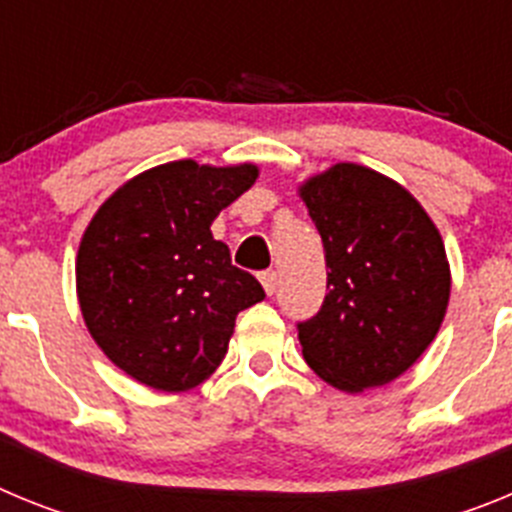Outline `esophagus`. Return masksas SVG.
I'll use <instances>...</instances> for the list:
<instances>
[{"mask_svg":"<svg viewBox=\"0 0 512 512\" xmlns=\"http://www.w3.org/2000/svg\"><path fill=\"white\" fill-rule=\"evenodd\" d=\"M261 284H264L266 295H274L277 292V271L269 269V271H261Z\"/></svg>","mask_w":512,"mask_h":512,"instance_id":"34e87169","label":"esophagus"}]
</instances>
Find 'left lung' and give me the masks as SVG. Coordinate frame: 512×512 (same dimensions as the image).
<instances>
[{
    "label": "left lung",
    "instance_id": "obj_1",
    "mask_svg": "<svg viewBox=\"0 0 512 512\" xmlns=\"http://www.w3.org/2000/svg\"><path fill=\"white\" fill-rule=\"evenodd\" d=\"M323 238L328 295L297 323L302 356L343 392L408 372L436 338L451 292L441 235L408 189L359 164L302 184Z\"/></svg>",
    "mask_w": 512,
    "mask_h": 512
}]
</instances>
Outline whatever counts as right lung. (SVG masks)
Here are the masks:
<instances>
[{"label": "right lung", "mask_w": 512, "mask_h": 512, "mask_svg": "<svg viewBox=\"0 0 512 512\" xmlns=\"http://www.w3.org/2000/svg\"><path fill=\"white\" fill-rule=\"evenodd\" d=\"M259 176L251 164L171 161L122 184L76 256L81 315L97 346L153 390L184 392L225 359L235 315L264 300L210 225Z\"/></svg>", "instance_id": "obj_1"}]
</instances>
